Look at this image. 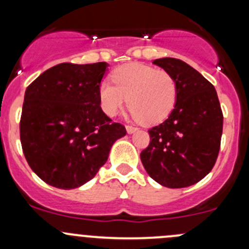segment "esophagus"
<instances>
[{"mask_svg": "<svg viewBox=\"0 0 249 249\" xmlns=\"http://www.w3.org/2000/svg\"><path fill=\"white\" fill-rule=\"evenodd\" d=\"M137 127H135V126H132V125H127L126 126V131H127V134H134L135 131H137Z\"/></svg>", "mask_w": 249, "mask_h": 249, "instance_id": "34e87169", "label": "esophagus"}]
</instances>
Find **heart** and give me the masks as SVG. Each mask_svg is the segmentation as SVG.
Returning a JSON list of instances; mask_svg holds the SVG:
<instances>
[{
    "instance_id": "obj_1",
    "label": "heart",
    "mask_w": 249,
    "mask_h": 249,
    "mask_svg": "<svg viewBox=\"0 0 249 249\" xmlns=\"http://www.w3.org/2000/svg\"><path fill=\"white\" fill-rule=\"evenodd\" d=\"M112 80L113 84L105 80L99 87L100 105L108 117L124 107L126 97L132 115L145 125L162 122L175 107L177 82L165 70L129 62L113 71Z\"/></svg>"
}]
</instances>
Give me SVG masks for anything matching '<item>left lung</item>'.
Returning a JSON list of instances; mask_svg holds the SVG:
<instances>
[{"instance_id":"obj_1","label":"left lung","mask_w":249,"mask_h":249,"mask_svg":"<svg viewBox=\"0 0 249 249\" xmlns=\"http://www.w3.org/2000/svg\"><path fill=\"white\" fill-rule=\"evenodd\" d=\"M153 64L177 82V100L169 118L149 130V145L141 153L148 175L167 188H185L201 180L217 160L223 113L214 87L201 73L175 57Z\"/></svg>"}]
</instances>
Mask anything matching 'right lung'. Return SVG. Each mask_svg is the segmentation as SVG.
<instances>
[{
  "mask_svg": "<svg viewBox=\"0 0 249 249\" xmlns=\"http://www.w3.org/2000/svg\"><path fill=\"white\" fill-rule=\"evenodd\" d=\"M107 71V62H64L27 87L20 119L22 152L49 185L67 190L89 182L115 141L126 135L100 106L99 87Z\"/></svg>",
  "mask_w": 249,
  "mask_h": 249,
  "instance_id": "obj_1",
  "label": "right lung"
}]
</instances>
